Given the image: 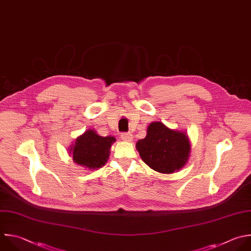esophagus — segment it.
I'll list each match as a JSON object with an SVG mask.
<instances>
[{
	"mask_svg": "<svg viewBox=\"0 0 251 251\" xmlns=\"http://www.w3.org/2000/svg\"><path fill=\"white\" fill-rule=\"evenodd\" d=\"M121 139L126 142H131L133 140V135L131 133H122Z\"/></svg>",
	"mask_w": 251,
	"mask_h": 251,
	"instance_id": "obj_1",
	"label": "esophagus"
}]
</instances>
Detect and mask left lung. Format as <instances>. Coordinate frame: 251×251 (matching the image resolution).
Wrapping results in <instances>:
<instances>
[{"mask_svg": "<svg viewBox=\"0 0 251 251\" xmlns=\"http://www.w3.org/2000/svg\"><path fill=\"white\" fill-rule=\"evenodd\" d=\"M136 148L143 161L160 174L179 171L190 154V142L185 132L172 130L161 122L151 123L147 136L137 142Z\"/></svg>", "mask_w": 251, "mask_h": 251, "instance_id": "8db88e82", "label": "left lung"}]
</instances>
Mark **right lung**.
Returning <instances> with one entry per match:
<instances>
[{
    "label": "right lung",
    "instance_id": "right-lung-1",
    "mask_svg": "<svg viewBox=\"0 0 251 251\" xmlns=\"http://www.w3.org/2000/svg\"><path fill=\"white\" fill-rule=\"evenodd\" d=\"M114 142V137H101L96 131L90 129L76 138L69 153L73 156L74 162L95 171L106 163L110 147Z\"/></svg>",
    "mask_w": 251,
    "mask_h": 251
}]
</instances>
